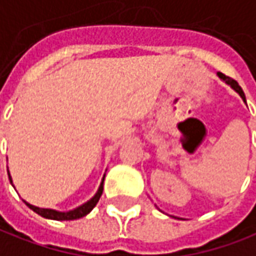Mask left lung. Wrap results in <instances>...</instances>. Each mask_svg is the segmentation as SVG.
Masks as SVG:
<instances>
[{
	"mask_svg": "<svg viewBox=\"0 0 256 256\" xmlns=\"http://www.w3.org/2000/svg\"><path fill=\"white\" fill-rule=\"evenodd\" d=\"M218 74H219V78H223V80H224V82H226L228 84L232 86L234 90H236V91H237V92H238V94H240L241 98H242V100L246 101V96H244V91H242V88H241L240 86H238V83H237V82H236L234 78H228V76H226V74H223V73H220V72L218 73Z\"/></svg>",
	"mask_w": 256,
	"mask_h": 256,
	"instance_id": "left-lung-1",
	"label": "left lung"
}]
</instances>
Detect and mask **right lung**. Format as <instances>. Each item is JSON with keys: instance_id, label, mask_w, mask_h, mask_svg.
Segmentation results:
<instances>
[{"instance_id": "add662e5", "label": "right lung", "mask_w": 256, "mask_h": 256, "mask_svg": "<svg viewBox=\"0 0 256 256\" xmlns=\"http://www.w3.org/2000/svg\"><path fill=\"white\" fill-rule=\"evenodd\" d=\"M10 174V173H8ZM10 183H12V180H10ZM102 190H104V178H102V183L100 186V188H98L97 194L91 198L88 202H86L84 205H82V206H78V208L73 209V210H69V212H58V210H54V209H44V208H37V206H33V205H30V204L26 202L28 208L32 209V210H34L36 214H38L42 218H46V219H52V220H74V219H80V218H83L87 214H90L91 209L94 208L97 202L100 201V198L102 196Z\"/></svg>"}]
</instances>
